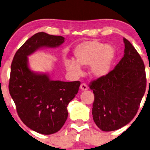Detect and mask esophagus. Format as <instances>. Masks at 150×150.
Returning <instances> with one entry per match:
<instances>
[{"label": "esophagus", "mask_w": 150, "mask_h": 150, "mask_svg": "<svg viewBox=\"0 0 150 150\" xmlns=\"http://www.w3.org/2000/svg\"><path fill=\"white\" fill-rule=\"evenodd\" d=\"M80 88H81V89L82 91H87L88 90V86L87 85L85 84V83H82L81 85V86H80Z\"/></svg>", "instance_id": "1"}]
</instances>
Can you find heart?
I'll use <instances>...</instances> for the list:
<instances>
[{
	"label": "heart",
	"instance_id": "obj_1",
	"mask_svg": "<svg viewBox=\"0 0 150 150\" xmlns=\"http://www.w3.org/2000/svg\"><path fill=\"white\" fill-rule=\"evenodd\" d=\"M75 61L67 59L65 67L67 72L75 78L83 73L81 66L90 65L89 72L94 78L106 76L111 70L115 59V49L111 45H104L96 40L83 41L74 48Z\"/></svg>",
	"mask_w": 150,
	"mask_h": 150
}]
</instances>
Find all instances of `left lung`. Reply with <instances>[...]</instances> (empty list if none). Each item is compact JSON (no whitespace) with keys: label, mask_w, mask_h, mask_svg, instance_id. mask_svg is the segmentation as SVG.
I'll return each mask as SVG.
<instances>
[{"label":"left lung","mask_w":150,"mask_h":150,"mask_svg":"<svg viewBox=\"0 0 150 150\" xmlns=\"http://www.w3.org/2000/svg\"><path fill=\"white\" fill-rule=\"evenodd\" d=\"M123 42V57L114 69L89 84L94 93L93 119L103 131H115L129 123L146 91L143 60L127 39Z\"/></svg>","instance_id":"8db88e82"}]
</instances>
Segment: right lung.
Returning a JSON list of instances; mask_svg holds the SVG:
<instances>
[{
	"label": "right lung",
	"mask_w": 150,
	"mask_h": 150,
	"mask_svg": "<svg viewBox=\"0 0 150 150\" xmlns=\"http://www.w3.org/2000/svg\"><path fill=\"white\" fill-rule=\"evenodd\" d=\"M64 42L62 36L38 33L15 54L11 67L8 90L22 121L33 131L49 135L64 125L68 104L78 93L81 82L52 81L48 74L29 68L28 57L43 47L56 48Z\"/></svg>",
	"instance_id": "add662e5"
}]
</instances>
